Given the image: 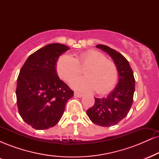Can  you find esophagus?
Instances as JSON below:
<instances>
[{
    "instance_id": "34e87169",
    "label": "esophagus",
    "mask_w": 159,
    "mask_h": 159,
    "mask_svg": "<svg viewBox=\"0 0 159 159\" xmlns=\"http://www.w3.org/2000/svg\"><path fill=\"white\" fill-rule=\"evenodd\" d=\"M75 96H76V97H78V98H81L83 96V94L81 93H78V92H75Z\"/></svg>"
}]
</instances>
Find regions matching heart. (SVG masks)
<instances>
[{
    "label": "heart",
    "instance_id": "obj_1",
    "mask_svg": "<svg viewBox=\"0 0 159 159\" xmlns=\"http://www.w3.org/2000/svg\"><path fill=\"white\" fill-rule=\"evenodd\" d=\"M85 69V77L74 80L71 85L83 91H96L104 94L112 90L116 85L118 70L116 63L102 52L97 50L86 51L76 58L69 54H63L58 58L56 70L58 76L63 81L69 82L81 73Z\"/></svg>",
    "mask_w": 159,
    "mask_h": 159
}]
</instances>
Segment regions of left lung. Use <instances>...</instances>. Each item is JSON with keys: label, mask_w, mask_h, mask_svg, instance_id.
Returning a JSON list of instances; mask_svg holds the SVG:
<instances>
[{"label": "left lung", "mask_w": 159, "mask_h": 159, "mask_svg": "<svg viewBox=\"0 0 159 159\" xmlns=\"http://www.w3.org/2000/svg\"><path fill=\"white\" fill-rule=\"evenodd\" d=\"M96 47L107 52L114 60L119 73V82L106 98H95L94 105L87 111V114L96 125L110 127L120 123L130 111L135 80L129 61L120 52L107 45H97Z\"/></svg>", "instance_id": "left-lung-1"}]
</instances>
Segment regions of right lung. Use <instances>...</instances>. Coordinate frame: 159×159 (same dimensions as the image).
I'll return each instance as SVG.
<instances>
[{
    "label": "right lung",
    "instance_id": "right-lung-1",
    "mask_svg": "<svg viewBox=\"0 0 159 159\" xmlns=\"http://www.w3.org/2000/svg\"><path fill=\"white\" fill-rule=\"evenodd\" d=\"M69 50L65 45L53 43L30 54L20 70L16 99L24 121L35 129H48L63 116L66 104L74 91L57 74L56 62Z\"/></svg>",
    "mask_w": 159,
    "mask_h": 159
}]
</instances>
